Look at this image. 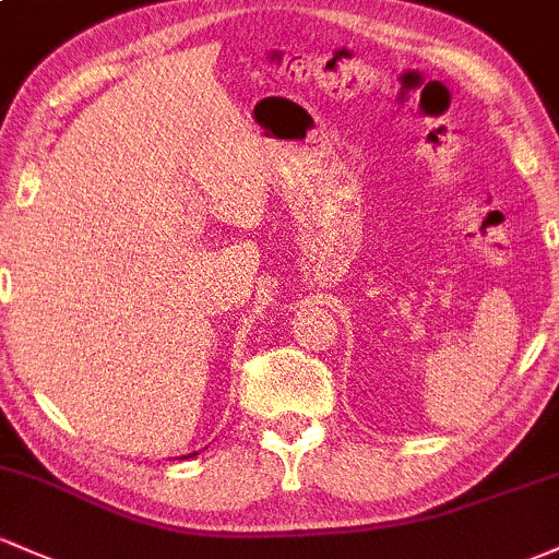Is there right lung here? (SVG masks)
<instances>
[{
	"mask_svg": "<svg viewBox=\"0 0 559 559\" xmlns=\"http://www.w3.org/2000/svg\"><path fill=\"white\" fill-rule=\"evenodd\" d=\"M188 456H195V453H188ZM188 456H182V459H188Z\"/></svg>",
	"mask_w": 559,
	"mask_h": 559,
	"instance_id": "1",
	"label": "right lung"
}]
</instances>
